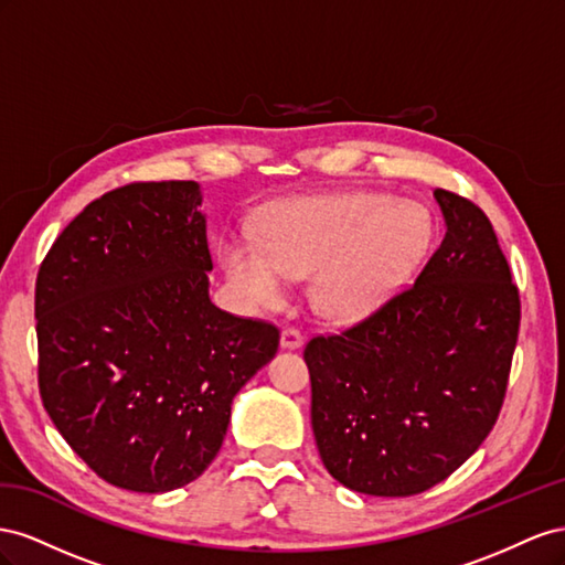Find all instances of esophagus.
<instances>
[{
  "label": "esophagus",
  "mask_w": 565,
  "mask_h": 565,
  "mask_svg": "<svg viewBox=\"0 0 565 565\" xmlns=\"http://www.w3.org/2000/svg\"><path fill=\"white\" fill-rule=\"evenodd\" d=\"M302 343H305V335H302L300 329L286 327V329L281 331V348H284V350H298Z\"/></svg>",
  "instance_id": "esophagus-1"
}]
</instances>
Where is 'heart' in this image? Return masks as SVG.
<instances>
[{"instance_id":"obj_1","label":"heart","mask_w":565,"mask_h":565,"mask_svg":"<svg viewBox=\"0 0 565 565\" xmlns=\"http://www.w3.org/2000/svg\"><path fill=\"white\" fill-rule=\"evenodd\" d=\"M430 238L428 213L379 193H331L271 207L257 236L230 234L220 260L253 305H277L291 277L310 279L317 312L333 321L374 315L407 281Z\"/></svg>"}]
</instances>
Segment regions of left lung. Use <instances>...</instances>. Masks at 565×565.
I'll return each mask as SVG.
<instances>
[{
    "label": "left lung",
    "mask_w": 565,
    "mask_h": 565,
    "mask_svg": "<svg viewBox=\"0 0 565 565\" xmlns=\"http://www.w3.org/2000/svg\"><path fill=\"white\" fill-rule=\"evenodd\" d=\"M445 238L416 281L305 345L319 457L341 486L412 497L452 476L502 412L519 288L488 215L435 189Z\"/></svg>",
    "instance_id": "8db88e82"
}]
</instances>
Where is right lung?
Returning <instances> with one entry per match:
<instances>
[{"label": "right lung", "mask_w": 565, "mask_h": 565, "mask_svg": "<svg viewBox=\"0 0 565 565\" xmlns=\"http://www.w3.org/2000/svg\"><path fill=\"white\" fill-rule=\"evenodd\" d=\"M196 182H132L92 201L38 271L42 405L106 482L170 492L227 435L232 399L279 348V329L207 296Z\"/></svg>", "instance_id": "1"}]
</instances>
